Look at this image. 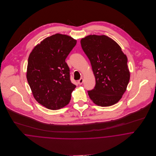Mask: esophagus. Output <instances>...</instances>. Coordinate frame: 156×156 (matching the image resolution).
<instances>
[{
  "label": "esophagus",
  "mask_w": 156,
  "mask_h": 156,
  "mask_svg": "<svg viewBox=\"0 0 156 156\" xmlns=\"http://www.w3.org/2000/svg\"><path fill=\"white\" fill-rule=\"evenodd\" d=\"M83 78L80 79L78 80V82H77V83H78L79 85H82V84L83 83Z\"/></svg>",
  "instance_id": "esophagus-1"
}]
</instances>
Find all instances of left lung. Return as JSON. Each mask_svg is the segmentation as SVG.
I'll return each mask as SVG.
<instances>
[{"mask_svg":"<svg viewBox=\"0 0 156 156\" xmlns=\"http://www.w3.org/2000/svg\"><path fill=\"white\" fill-rule=\"evenodd\" d=\"M95 78L94 88L88 90L97 105L107 107L118 103L130 80L127 58L121 47L106 35H90L80 41Z\"/></svg>","mask_w":156,"mask_h":156,"instance_id":"8db88e82","label":"left lung"}]
</instances>
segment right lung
I'll list each match as a JSON object with an SVG mask.
<instances>
[{"instance_id":"obj_1","label":"right lung","mask_w":156,"mask_h":156,"mask_svg":"<svg viewBox=\"0 0 156 156\" xmlns=\"http://www.w3.org/2000/svg\"><path fill=\"white\" fill-rule=\"evenodd\" d=\"M77 41L56 34L45 38L30 53L26 77L35 99L51 110L67 105L76 87L70 80L66 59Z\"/></svg>"}]
</instances>
